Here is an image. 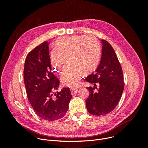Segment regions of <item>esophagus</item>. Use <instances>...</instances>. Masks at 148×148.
<instances>
[{
    "mask_svg": "<svg viewBox=\"0 0 148 148\" xmlns=\"http://www.w3.org/2000/svg\"><path fill=\"white\" fill-rule=\"evenodd\" d=\"M77 91H78V89L77 88H72L71 90V92L72 95H75V94H77Z\"/></svg>",
    "mask_w": 148,
    "mask_h": 148,
    "instance_id": "34e87169",
    "label": "esophagus"
}]
</instances>
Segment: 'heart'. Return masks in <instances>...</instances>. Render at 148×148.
<instances>
[{"instance_id":"1","label":"heart","mask_w":148,"mask_h":148,"mask_svg":"<svg viewBox=\"0 0 148 148\" xmlns=\"http://www.w3.org/2000/svg\"><path fill=\"white\" fill-rule=\"evenodd\" d=\"M54 47L50 56L53 70L61 71L67 59L70 64L61 75V81L66 86H78L84 73L90 74L98 66L101 45L92 36L60 37L56 40Z\"/></svg>"}]
</instances>
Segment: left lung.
<instances>
[{
	"mask_svg": "<svg viewBox=\"0 0 148 148\" xmlns=\"http://www.w3.org/2000/svg\"><path fill=\"white\" fill-rule=\"evenodd\" d=\"M101 41L99 64L86 79L94 86L87 87L90 95L86 100L87 109L90 114L98 116L106 115L115 109L124 88L122 70L116 53L108 41Z\"/></svg>",
	"mask_w": 148,
	"mask_h": 148,
	"instance_id": "left-lung-1",
	"label": "left lung"
}]
</instances>
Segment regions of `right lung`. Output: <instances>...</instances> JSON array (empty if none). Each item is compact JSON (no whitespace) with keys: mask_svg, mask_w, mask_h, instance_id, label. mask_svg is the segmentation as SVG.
I'll return each mask as SVG.
<instances>
[{"mask_svg":"<svg viewBox=\"0 0 148 148\" xmlns=\"http://www.w3.org/2000/svg\"><path fill=\"white\" fill-rule=\"evenodd\" d=\"M49 42L45 41L27 56L24 82L28 99L41 118L54 121L64 116L72 98L69 88L55 92L60 81L51 71Z\"/></svg>","mask_w":148,"mask_h":148,"instance_id":"right-lung-1","label":"right lung"}]
</instances>
